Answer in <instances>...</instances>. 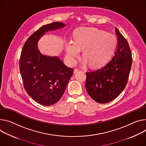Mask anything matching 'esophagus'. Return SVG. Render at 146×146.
Listing matches in <instances>:
<instances>
[{
    "mask_svg": "<svg viewBox=\"0 0 146 146\" xmlns=\"http://www.w3.org/2000/svg\"><path fill=\"white\" fill-rule=\"evenodd\" d=\"M79 71V70L78 69H75L74 70V72H73V73L75 74V73H77Z\"/></svg>",
    "mask_w": 146,
    "mask_h": 146,
    "instance_id": "1",
    "label": "esophagus"
}]
</instances>
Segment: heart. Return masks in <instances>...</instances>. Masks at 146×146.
Here are the masks:
<instances>
[{
	"label": "heart",
	"instance_id": "obj_1",
	"mask_svg": "<svg viewBox=\"0 0 146 146\" xmlns=\"http://www.w3.org/2000/svg\"><path fill=\"white\" fill-rule=\"evenodd\" d=\"M116 46L117 39L114 35L96 28L83 27L74 31L73 41L66 43L65 52L74 64L84 50L83 64L97 68L107 62Z\"/></svg>",
	"mask_w": 146,
	"mask_h": 146
}]
</instances>
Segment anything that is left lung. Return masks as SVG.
<instances>
[{"label": "left lung", "instance_id": "1", "mask_svg": "<svg viewBox=\"0 0 146 146\" xmlns=\"http://www.w3.org/2000/svg\"><path fill=\"white\" fill-rule=\"evenodd\" d=\"M117 42L114 55L101 68L87 72L86 88L97 102H111L125 89L131 67L132 57L126 39L115 28Z\"/></svg>", "mask_w": 146, "mask_h": 146}]
</instances>
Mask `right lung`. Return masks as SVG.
Returning a JSON list of instances; mask_svg holds the SVG:
<instances>
[{"mask_svg":"<svg viewBox=\"0 0 146 146\" xmlns=\"http://www.w3.org/2000/svg\"><path fill=\"white\" fill-rule=\"evenodd\" d=\"M65 26L60 22L42 26L27 39L21 53L20 71L24 87L35 101L42 105H52L61 98L73 69L66 66L58 56L42 54L38 42L46 33Z\"/></svg>","mask_w":146,"mask_h":146,"instance_id":"1","label":"right lung"}]
</instances>
